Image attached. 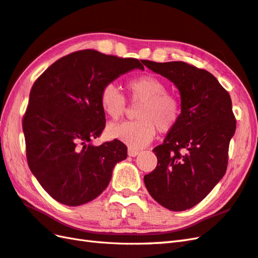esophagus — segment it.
Wrapping results in <instances>:
<instances>
[{
  "instance_id": "obj_1",
  "label": "esophagus",
  "mask_w": 258,
  "mask_h": 258,
  "mask_svg": "<svg viewBox=\"0 0 258 258\" xmlns=\"http://www.w3.org/2000/svg\"><path fill=\"white\" fill-rule=\"evenodd\" d=\"M138 154H139V151L136 149H133V148H128V155L129 156H133V158H135V156H137Z\"/></svg>"
}]
</instances>
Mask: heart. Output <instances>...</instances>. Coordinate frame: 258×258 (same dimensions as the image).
I'll list each match as a JSON object with an SVG mask.
<instances>
[{
	"instance_id": "1",
	"label": "heart",
	"mask_w": 258,
	"mask_h": 258,
	"mask_svg": "<svg viewBox=\"0 0 258 258\" xmlns=\"http://www.w3.org/2000/svg\"><path fill=\"white\" fill-rule=\"evenodd\" d=\"M131 102L140 103L136 121L110 124L107 133L112 139L127 144L133 149H140L153 140L156 129L168 133L177 123L180 115L178 100L167 94L166 84L154 75L130 80L127 84ZM100 105L112 120H119L127 110L123 94L114 83L106 84L100 91Z\"/></svg>"
}]
</instances>
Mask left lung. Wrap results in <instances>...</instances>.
I'll list each match as a JSON object with an SVG mask.
<instances>
[{
	"label": "left lung",
	"instance_id": "8db88e82",
	"mask_svg": "<svg viewBox=\"0 0 258 258\" xmlns=\"http://www.w3.org/2000/svg\"><path fill=\"white\" fill-rule=\"evenodd\" d=\"M143 63L173 82L180 95L178 121L154 148L158 165L144 184L161 206L184 211L202 202L227 171L236 128L231 97L211 73L186 62Z\"/></svg>",
	"mask_w": 258,
	"mask_h": 258
}]
</instances>
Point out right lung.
<instances>
[{"label": "right lung", "mask_w": 258, "mask_h": 258, "mask_svg": "<svg viewBox=\"0 0 258 258\" xmlns=\"http://www.w3.org/2000/svg\"><path fill=\"white\" fill-rule=\"evenodd\" d=\"M140 61L87 49L56 60L36 80L23 119L31 173L50 196L77 207L108 186L112 169L127 158L119 141L94 146L105 128L100 91Z\"/></svg>", "instance_id": "1"}]
</instances>
